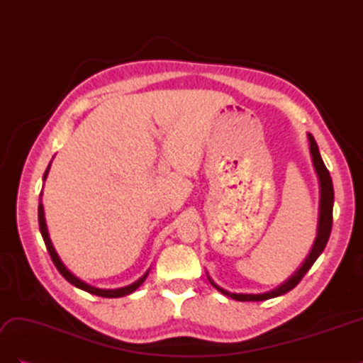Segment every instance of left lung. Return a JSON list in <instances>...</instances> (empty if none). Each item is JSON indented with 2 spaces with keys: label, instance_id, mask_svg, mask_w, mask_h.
I'll list each match as a JSON object with an SVG mask.
<instances>
[{
  "label": "left lung",
  "instance_id": "obj_1",
  "mask_svg": "<svg viewBox=\"0 0 363 363\" xmlns=\"http://www.w3.org/2000/svg\"><path fill=\"white\" fill-rule=\"evenodd\" d=\"M311 142V155H312V162L315 171L318 174V179H320V218H318V230H316V239L313 242L312 251L309 252V256L303 262V265L298 268V271H295L294 276L291 279H288L283 284H280L279 288L272 289L269 292L265 294H233L228 292L223 288H219L218 284H215L211 277H208V281L212 283V286L215 289H218L221 294L232 296L233 300L236 301H263L268 298H274V296H279L289 292L291 289H294L296 284L301 281V279L304 277V274L311 269V267L315 263V260L320 257L321 252L324 251L327 240L330 238V232H332V224H333V201H335V192H333V183H332V177L330 172L325 168V164L321 159L320 150H318L316 142L313 139V136L309 133L307 135Z\"/></svg>",
  "mask_w": 363,
  "mask_h": 363
}]
</instances>
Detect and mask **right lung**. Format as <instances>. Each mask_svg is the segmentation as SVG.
I'll list each match as a JSON object with an SVG mask.
<instances>
[{"mask_svg": "<svg viewBox=\"0 0 363 363\" xmlns=\"http://www.w3.org/2000/svg\"><path fill=\"white\" fill-rule=\"evenodd\" d=\"M48 171H50V164H48V168H47L45 174H43V180L47 179ZM40 195H42V194H40ZM38 216H39V228H40V235H42V238H43V242H45V245H47V250H48V252H50V256H51L52 263H54V265H56V268L59 269V272L62 274V276H63L65 279H67L71 284H74L75 288H80V289H83V291H86V292L94 294V295H98V296H104V298H118V296H124V295H128V294H131V292H135V291L140 286V284L145 281V279H147V276H148V271H147V272L144 274V276H142L138 281L128 284V286H125V288H119V289H100V288H95V286H91V284L84 283V281H83V280H80L79 277H75L74 274H72L67 267L63 265V262H62V260H60V257L57 256L56 250H54V247H52V244H51L50 235H48V230H47L45 216H43V206H42L40 200H39Z\"/></svg>", "mask_w": 363, "mask_h": 363, "instance_id": "right-lung-1", "label": "right lung"}]
</instances>
